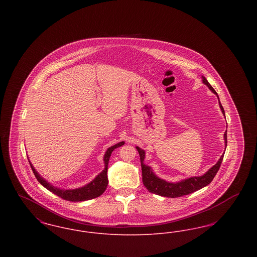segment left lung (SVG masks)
<instances>
[{
  "mask_svg": "<svg viewBox=\"0 0 257 257\" xmlns=\"http://www.w3.org/2000/svg\"><path fill=\"white\" fill-rule=\"evenodd\" d=\"M202 82L204 85L209 87V89L215 93L217 95V97L219 98L217 92L215 91V89L212 87V86L208 83L207 80L205 77L202 76ZM219 105H220V110L222 114L225 116L224 110L220 104V99H219ZM226 132L223 135L224 138V143H225V148L227 146V135ZM137 150L139 151L140 154V158H141V164H142V172H143V182L144 185L146 186L147 190L152 193V194H156L162 196H167V197H179V196H186L189 194H192L196 191H198L200 189H202L203 187L207 186L208 184L211 183V181L214 179L215 175L217 174L218 171L220 170V164L223 159V154L220 156V159L217 162V164H215L210 170H208L207 172H205L203 175L201 176H193L187 179H183L179 182H175V183H171L168 182L164 179L159 178L154 172L153 170L147 166L144 161L146 158V152L144 149L140 148L139 147H136Z\"/></svg>",
  "mask_w": 257,
  "mask_h": 257,
  "instance_id": "8db88e82",
  "label": "left lung"
}]
</instances>
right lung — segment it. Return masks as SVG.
<instances>
[{
    "instance_id": "right-lung-1",
    "label": "right lung",
    "mask_w": 257,
    "mask_h": 257,
    "mask_svg": "<svg viewBox=\"0 0 257 257\" xmlns=\"http://www.w3.org/2000/svg\"><path fill=\"white\" fill-rule=\"evenodd\" d=\"M123 145H124V142H120L112 147H109L107 149V151L105 152L104 159H103L104 164H105V169L101 171L97 176L93 180H91L89 183L86 184L81 188L72 189V190H64V189H60V188L53 186L47 180H45L42 176H40V174L34 168V166L32 165L30 160H29V162H30L31 168L34 171V174H35L37 181L41 184L44 188H46L48 191L65 200H68V201H76V202L85 201V200H89V199L98 197L105 192V190L107 189V186H108V182H109L108 176H107V171H108V165H109L110 154L115 148L121 147Z\"/></svg>"
}]
</instances>
